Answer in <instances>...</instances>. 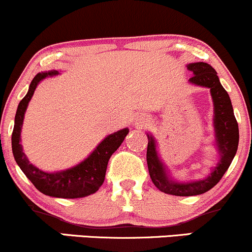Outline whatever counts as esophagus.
<instances>
[{
	"instance_id": "1",
	"label": "esophagus",
	"mask_w": 252,
	"mask_h": 252,
	"mask_svg": "<svg viewBox=\"0 0 252 252\" xmlns=\"http://www.w3.org/2000/svg\"><path fill=\"white\" fill-rule=\"evenodd\" d=\"M147 122H148V120H147V118H142V120L138 121V122L136 123V124H137V126H138V128H140V126H146Z\"/></svg>"
}]
</instances>
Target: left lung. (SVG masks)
<instances>
[{
  "instance_id": "left-lung-1",
  "label": "left lung",
  "mask_w": 252,
  "mask_h": 252,
  "mask_svg": "<svg viewBox=\"0 0 252 252\" xmlns=\"http://www.w3.org/2000/svg\"><path fill=\"white\" fill-rule=\"evenodd\" d=\"M187 68L193 73L189 80V84L210 89L213 102V128L218 162L211 168L210 174L201 180L176 181L158 155L155 137L148 132L147 163L152 181L161 192L178 196L199 195L215 187L232 162L239 142L238 123L233 114L230 96L221 86L215 68L206 63H189Z\"/></svg>"
}]
</instances>
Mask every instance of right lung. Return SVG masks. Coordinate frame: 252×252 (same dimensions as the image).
<instances>
[{
  "label": "right lung",
  "instance_id": "right-lung-1",
  "mask_svg": "<svg viewBox=\"0 0 252 252\" xmlns=\"http://www.w3.org/2000/svg\"><path fill=\"white\" fill-rule=\"evenodd\" d=\"M58 74L59 72L54 70L41 72L37 73L32 80L27 94L22 98L17 106L13 135H11V148L16 163L32 184L36 187V189H39L43 194L65 199L84 198L96 193L103 185L109 158L122 144L126 136L128 135L129 129H121L114 134L106 136L88 158L71 168L58 170V172H45L31 163L24 153L21 144V129L26 110L40 82H42L45 78L54 77Z\"/></svg>",
  "mask_w": 252,
  "mask_h": 252
}]
</instances>
